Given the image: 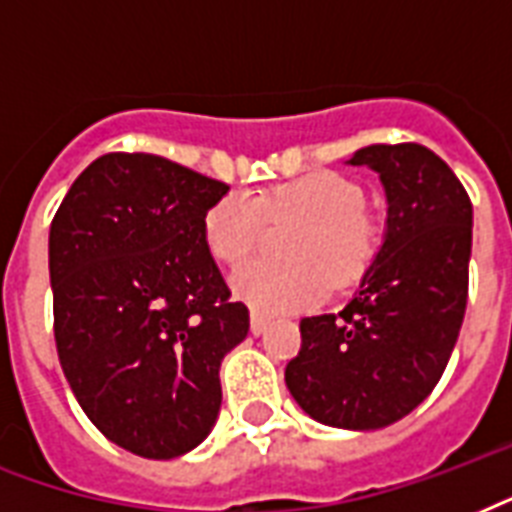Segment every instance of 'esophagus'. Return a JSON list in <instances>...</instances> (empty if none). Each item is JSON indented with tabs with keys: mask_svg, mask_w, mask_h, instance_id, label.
<instances>
[{
	"mask_svg": "<svg viewBox=\"0 0 512 512\" xmlns=\"http://www.w3.org/2000/svg\"><path fill=\"white\" fill-rule=\"evenodd\" d=\"M268 324H271V321L265 319L263 313L252 311V316H249V329H252V335H263L265 329H268Z\"/></svg>",
	"mask_w": 512,
	"mask_h": 512,
	"instance_id": "34e87169",
	"label": "esophagus"
}]
</instances>
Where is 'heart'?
<instances>
[{
  "mask_svg": "<svg viewBox=\"0 0 512 512\" xmlns=\"http://www.w3.org/2000/svg\"><path fill=\"white\" fill-rule=\"evenodd\" d=\"M364 209L361 185L337 172H316L260 196H223L204 215V241L220 263L236 265L263 241L268 217L311 220L292 244L295 263L252 260L231 276L233 295L252 311L295 313L327 297L329 276L335 284H350L369 268L377 231Z\"/></svg>",
  "mask_w": 512,
  "mask_h": 512,
  "instance_id": "b5f03b06",
  "label": "heart"
}]
</instances>
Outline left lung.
I'll list each match as a JSON object with an SVG mask.
<instances>
[{"label": "left lung", "mask_w": 512, "mask_h": 512, "mask_svg": "<svg viewBox=\"0 0 512 512\" xmlns=\"http://www.w3.org/2000/svg\"><path fill=\"white\" fill-rule=\"evenodd\" d=\"M380 175L385 233L340 313L300 321L284 380L300 409L345 430H380L441 380L468 305L473 204L449 164L417 143L358 148Z\"/></svg>", "instance_id": "left-lung-1"}]
</instances>
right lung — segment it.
<instances>
[{
	"mask_svg": "<svg viewBox=\"0 0 512 512\" xmlns=\"http://www.w3.org/2000/svg\"><path fill=\"white\" fill-rule=\"evenodd\" d=\"M228 185L154 154H106L50 225L55 345L76 401L116 446L191 452L215 425L220 364L249 332L204 241Z\"/></svg>",
	"mask_w": 512,
	"mask_h": 512,
	"instance_id": "obj_1",
	"label": "right lung"
}]
</instances>
